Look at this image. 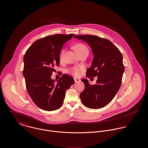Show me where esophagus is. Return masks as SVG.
<instances>
[{
	"label": "esophagus",
	"instance_id": "1",
	"mask_svg": "<svg viewBox=\"0 0 148 148\" xmlns=\"http://www.w3.org/2000/svg\"><path fill=\"white\" fill-rule=\"evenodd\" d=\"M74 80H75V83H77V82H80V80L79 79H74Z\"/></svg>",
	"mask_w": 148,
	"mask_h": 148
}]
</instances>
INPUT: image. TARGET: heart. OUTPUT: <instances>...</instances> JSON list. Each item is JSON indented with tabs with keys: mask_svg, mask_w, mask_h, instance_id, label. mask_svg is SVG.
<instances>
[{
	"mask_svg": "<svg viewBox=\"0 0 148 148\" xmlns=\"http://www.w3.org/2000/svg\"><path fill=\"white\" fill-rule=\"evenodd\" d=\"M75 48L79 55L83 53L85 51H88V49L86 47V46L82 43H79L75 45ZM64 53H65V51L64 50H63L60 55V59L61 60L63 59ZM85 68V67L83 65L73 66L68 69V72L69 73L71 74L75 77H79L82 74L83 72L84 71Z\"/></svg>",
	"mask_w": 148,
	"mask_h": 148,
	"instance_id": "b5f03b06",
	"label": "heart"
}]
</instances>
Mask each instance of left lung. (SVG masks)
I'll list each match as a JSON object with an SVG mask.
<instances>
[{"instance_id": "left-lung-1", "label": "left lung", "mask_w": 148, "mask_h": 148, "mask_svg": "<svg viewBox=\"0 0 148 148\" xmlns=\"http://www.w3.org/2000/svg\"><path fill=\"white\" fill-rule=\"evenodd\" d=\"M86 42L92 50L94 58L86 71L88 78L97 76L96 84H89L84 79V90L80 95L82 103L87 108L99 109L108 105L114 97L121 84L125 68L123 55L118 48L109 40L96 35H76Z\"/></svg>"}]
</instances>
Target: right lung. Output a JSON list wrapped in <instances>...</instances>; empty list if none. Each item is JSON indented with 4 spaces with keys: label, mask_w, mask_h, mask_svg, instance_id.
<instances>
[{
    "label": "right lung",
    "mask_w": 148,
    "mask_h": 148,
    "mask_svg": "<svg viewBox=\"0 0 148 148\" xmlns=\"http://www.w3.org/2000/svg\"><path fill=\"white\" fill-rule=\"evenodd\" d=\"M75 34H55L36 40L28 48L23 58V74L27 92L35 104L47 111L60 108L65 92L75 82L64 74L55 83L51 77L54 67L60 63V53L64 44Z\"/></svg>",
    "instance_id": "add662e5"
}]
</instances>
